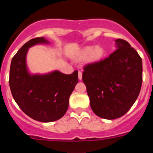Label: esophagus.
I'll list each match as a JSON object with an SVG mask.
<instances>
[{
  "label": "esophagus",
  "instance_id": "obj_1",
  "mask_svg": "<svg viewBox=\"0 0 153 153\" xmlns=\"http://www.w3.org/2000/svg\"><path fill=\"white\" fill-rule=\"evenodd\" d=\"M82 76H83L82 72H81V71H79V72H78V77H79V79H82Z\"/></svg>",
  "mask_w": 153,
  "mask_h": 153
}]
</instances>
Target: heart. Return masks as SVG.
Here are the masks:
<instances>
[{"label":"heart","instance_id":"heart-1","mask_svg":"<svg viewBox=\"0 0 153 153\" xmlns=\"http://www.w3.org/2000/svg\"><path fill=\"white\" fill-rule=\"evenodd\" d=\"M104 51L102 47L97 46L95 47H87L82 51L80 56L82 58H86L89 56V60L91 62H97L100 60L103 56Z\"/></svg>","mask_w":153,"mask_h":153}]
</instances>
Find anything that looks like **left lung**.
<instances>
[{
	"mask_svg": "<svg viewBox=\"0 0 153 153\" xmlns=\"http://www.w3.org/2000/svg\"><path fill=\"white\" fill-rule=\"evenodd\" d=\"M117 50L100 61L83 67V81L93 113L114 120L132 107L141 90L142 59L137 51L122 39L116 40Z\"/></svg>",
	"mask_w": 153,
	"mask_h": 153,
	"instance_id": "obj_1",
	"label": "left lung"
}]
</instances>
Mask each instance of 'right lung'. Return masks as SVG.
<instances>
[{
	"instance_id": "obj_1",
	"label": "right lung",
	"mask_w": 153,
	"mask_h": 153,
	"mask_svg": "<svg viewBox=\"0 0 153 153\" xmlns=\"http://www.w3.org/2000/svg\"><path fill=\"white\" fill-rule=\"evenodd\" d=\"M47 43L44 37L31 39L12 58L9 85L12 96L21 110L40 122L56 121L64 116L69 98L78 83V71L63 74L54 71L47 75L30 76L26 66L29 47Z\"/></svg>"
}]
</instances>
